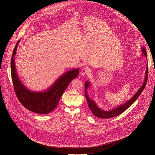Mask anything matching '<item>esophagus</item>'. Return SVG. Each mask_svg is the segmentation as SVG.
Instances as JSON below:
<instances>
[{
	"label": "esophagus",
	"instance_id": "esophagus-1",
	"mask_svg": "<svg viewBox=\"0 0 155 155\" xmlns=\"http://www.w3.org/2000/svg\"><path fill=\"white\" fill-rule=\"evenodd\" d=\"M90 72V68L87 67H84L81 70V75L82 76H84L85 75L87 74L88 72Z\"/></svg>",
	"mask_w": 155,
	"mask_h": 155
}]
</instances>
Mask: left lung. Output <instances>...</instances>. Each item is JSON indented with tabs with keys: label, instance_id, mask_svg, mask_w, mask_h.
Here are the masks:
<instances>
[{
	"label": "left lung",
	"instance_id": "8db88e82",
	"mask_svg": "<svg viewBox=\"0 0 155 155\" xmlns=\"http://www.w3.org/2000/svg\"><path fill=\"white\" fill-rule=\"evenodd\" d=\"M141 51L142 52V55L144 57L147 58V52L146 51L145 48L142 46L141 47ZM148 68H147V65L146 66V72H145V77L144 78V81H143L142 85L140 87V88L138 90V91L136 93V94L133 95L130 99H129L128 101L126 102L123 103L122 104H120L117 106V107H114L112 109L110 110H104L101 108L98 107L97 104L95 103V101L93 100L91 98H90L89 95H88V91L87 89L90 87L91 85V83L87 80L85 83V97L88 103V106L91 110V112L93 114L97 117L101 118V119H109L113 117H116L117 116L123 113L126 110H127L130 106L132 105V104L137 99V98L139 97L140 94L142 93L143 91L144 88H145V86L146 85L147 80V73H148Z\"/></svg>",
	"mask_w": 155,
	"mask_h": 155
}]
</instances>
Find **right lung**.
<instances>
[{"mask_svg": "<svg viewBox=\"0 0 155 155\" xmlns=\"http://www.w3.org/2000/svg\"><path fill=\"white\" fill-rule=\"evenodd\" d=\"M20 41L16 44L11 59V75L16 94L21 103L28 110L38 114H48L57 106L69 84L78 76L79 69L75 68L65 72L45 91H31L19 79L15 64V58Z\"/></svg>", "mask_w": 155, "mask_h": 155, "instance_id": "right-lung-1", "label": "right lung"}]
</instances>
